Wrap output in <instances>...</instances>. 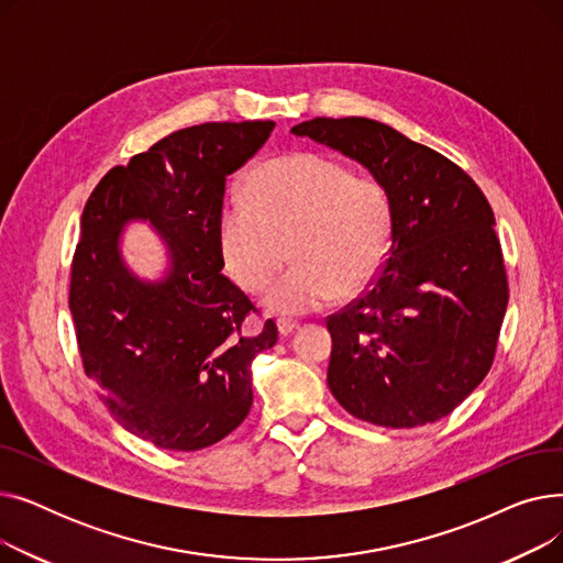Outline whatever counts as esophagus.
I'll use <instances>...</instances> for the list:
<instances>
[{
    "instance_id": "34e87169",
    "label": "esophagus",
    "mask_w": 563,
    "mask_h": 563,
    "mask_svg": "<svg viewBox=\"0 0 563 563\" xmlns=\"http://www.w3.org/2000/svg\"><path fill=\"white\" fill-rule=\"evenodd\" d=\"M276 323H278V331H280V335H291L294 331L299 329V323H297V321L285 319V317H280Z\"/></svg>"
}]
</instances>
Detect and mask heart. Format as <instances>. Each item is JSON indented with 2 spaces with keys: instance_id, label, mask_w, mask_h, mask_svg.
<instances>
[{
  "instance_id": "1",
  "label": "heart",
  "mask_w": 563,
  "mask_h": 563,
  "mask_svg": "<svg viewBox=\"0 0 563 563\" xmlns=\"http://www.w3.org/2000/svg\"><path fill=\"white\" fill-rule=\"evenodd\" d=\"M249 200L219 214L225 269L246 291H260L287 260L297 262L264 294L276 314H306L365 287L386 260L393 232L390 198L374 177L317 153L262 164Z\"/></svg>"
}]
</instances>
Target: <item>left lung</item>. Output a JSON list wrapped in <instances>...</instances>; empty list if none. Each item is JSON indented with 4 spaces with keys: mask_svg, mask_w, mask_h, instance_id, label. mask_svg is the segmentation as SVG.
I'll return each instance as SVG.
<instances>
[{
    "mask_svg": "<svg viewBox=\"0 0 563 563\" xmlns=\"http://www.w3.org/2000/svg\"><path fill=\"white\" fill-rule=\"evenodd\" d=\"M291 134L365 166L393 210L378 278L327 321L333 397L388 429L450 416L488 374L509 303L486 196L454 162L372 118H312Z\"/></svg>",
    "mask_w": 563,
    "mask_h": 563,
    "instance_id": "1",
    "label": "left lung"
}]
</instances>
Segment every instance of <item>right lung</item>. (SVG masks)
Segmentation results:
<instances>
[{"label": "right lung", "instance_id": "add662e5", "mask_svg": "<svg viewBox=\"0 0 563 563\" xmlns=\"http://www.w3.org/2000/svg\"><path fill=\"white\" fill-rule=\"evenodd\" d=\"M274 121L177 130L88 198L73 257L70 312L86 376L111 418L162 450L196 452L240 427L253 404L251 363L278 342L274 319L244 333L255 306L221 274L225 177L269 139ZM165 242L167 269L139 279L122 257L130 222Z\"/></svg>", "mask_w": 563, "mask_h": 563}]
</instances>
